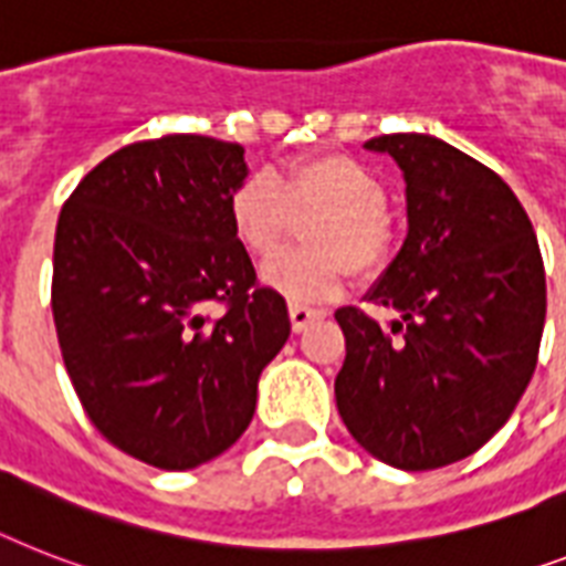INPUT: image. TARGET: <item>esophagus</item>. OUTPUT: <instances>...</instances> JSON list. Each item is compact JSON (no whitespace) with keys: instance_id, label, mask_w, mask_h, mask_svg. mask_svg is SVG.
Here are the masks:
<instances>
[{"instance_id":"34e87169","label":"esophagus","mask_w":566,"mask_h":566,"mask_svg":"<svg viewBox=\"0 0 566 566\" xmlns=\"http://www.w3.org/2000/svg\"><path fill=\"white\" fill-rule=\"evenodd\" d=\"M325 311H316V307H305V305H291V323L293 331H305L307 325L316 323V319H323Z\"/></svg>"}]
</instances>
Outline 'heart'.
Segmentation results:
<instances>
[{"label":"heart","instance_id":"obj_1","mask_svg":"<svg viewBox=\"0 0 566 566\" xmlns=\"http://www.w3.org/2000/svg\"><path fill=\"white\" fill-rule=\"evenodd\" d=\"M229 223L252 259H270L302 229L307 252L279 255L261 270V282L293 305L334 298L348 279L375 275L392 252L387 186L366 165L343 154L305 156L275 179L247 177L229 195Z\"/></svg>","mask_w":566,"mask_h":566}]
</instances>
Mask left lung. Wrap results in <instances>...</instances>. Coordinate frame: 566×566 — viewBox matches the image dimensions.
Masks as SVG:
<instances>
[{"mask_svg":"<svg viewBox=\"0 0 566 566\" xmlns=\"http://www.w3.org/2000/svg\"><path fill=\"white\" fill-rule=\"evenodd\" d=\"M407 182V238L366 293L398 311L380 325L339 307L343 424L401 471L471 457L526 392L546 319L544 261L521 200L468 154L427 133L375 136Z\"/></svg>","mask_w":566,"mask_h":566,"instance_id":"8db88e82","label":"left lung"}]
</instances>
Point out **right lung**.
Listing matches in <instances>:
<instances>
[{
	"label": "right lung",
	"instance_id": "right-lung-1",
	"mask_svg": "<svg viewBox=\"0 0 566 566\" xmlns=\"http://www.w3.org/2000/svg\"><path fill=\"white\" fill-rule=\"evenodd\" d=\"M243 148L195 133L136 142L72 191L54 235L60 352L107 442L163 471L220 457L291 337L229 223ZM224 302V314L205 307Z\"/></svg>",
	"mask_w": 566,
	"mask_h": 566
}]
</instances>
